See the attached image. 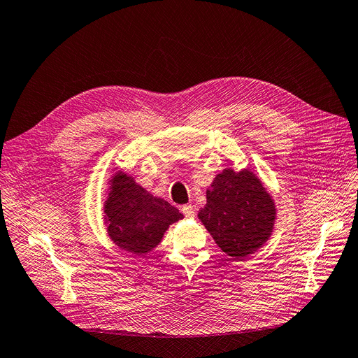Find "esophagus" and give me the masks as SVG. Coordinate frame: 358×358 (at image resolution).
<instances>
[{
  "label": "esophagus",
  "mask_w": 358,
  "mask_h": 358,
  "mask_svg": "<svg viewBox=\"0 0 358 358\" xmlns=\"http://www.w3.org/2000/svg\"><path fill=\"white\" fill-rule=\"evenodd\" d=\"M182 213L186 216V217H195V209L192 205H185L182 206Z\"/></svg>",
  "instance_id": "obj_1"
}]
</instances>
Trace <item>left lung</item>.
Returning <instances> with one entry per match:
<instances>
[{
  "label": "left lung",
  "mask_w": 358,
  "mask_h": 358,
  "mask_svg": "<svg viewBox=\"0 0 358 358\" xmlns=\"http://www.w3.org/2000/svg\"><path fill=\"white\" fill-rule=\"evenodd\" d=\"M198 217L222 252L241 261L269 239L277 209L252 171L227 168L206 189V205L199 209Z\"/></svg>",
  "instance_id": "8db88e82"
}]
</instances>
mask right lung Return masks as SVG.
I'll return each mask as SVG.
<instances>
[{
    "instance_id": "obj_1",
    "label": "right lung",
    "mask_w": 358,
    "mask_h": 358,
    "mask_svg": "<svg viewBox=\"0 0 358 358\" xmlns=\"http://www.w3.org/2000/svg\"><path fill=\"white\" fill-rule=\"evenodd\" d=\"M103 212L108 238L120 250L139 257L153 251L168 228L183 219L175 206L149 194L123 171L108 179Z\"/></svg>"
}]
</instances>
